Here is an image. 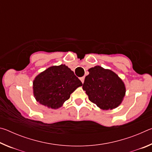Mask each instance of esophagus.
Returning a JSON list of instances; mask_svg holds the SVG:
<instances>
[{
  "label": "esophagus",
  "instance_id": "obj_1",
  "mask_svg": "<svg viewBox=\"0 0 152 152\" xmlns=\"http://www.w3.org/2000/svg\"><path fill=\"white\" fill-rule=\"evenodd\" d=\"M80 80H81V82H82V84H83L84 82V76L81 77V78H80Z\"/></svg>",
  "mask_w": 152,
  "mask_h": 152
}]
</instances>
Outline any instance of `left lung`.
Returning a JSON list of instances; mask_svg holds the SVG:
<instances>
[{
	"label": "left lung",
	"instance_id": "1",
	"mask_svg": "<svg viewBox=\"0 0 152 152\" xmlns=\"http://www.w3.org/2000/svg\"><path fill=\"white\" fill-rule=\"evenodd\" d=\"M88 72L82 88L90 101L103 110L119 106L125 94V85L119 76L99 66L90 68Z\"/></svg>",
	"mask_w": 152,
	"mask_h": 152
}]
</instances>
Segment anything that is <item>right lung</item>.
Returning a JSON list of instances; mask_svg holds the SVG:
<instances>
[{"label": "right lung", "mask_w": 152, "mask_h": 152, "mask_svg": "<svg viewBox=\"0 0 152 152\" xmlns=\"http://www.w3.org/2000/svg\"><path fill=\"white\" fill-rule=\"evenodd\" d=\"M82 85L68 66H51L39 74L33 81V93L37 101L51 109H58Z\"/></svg>", "instance_id": "right-lung-1"}]
</instances>
